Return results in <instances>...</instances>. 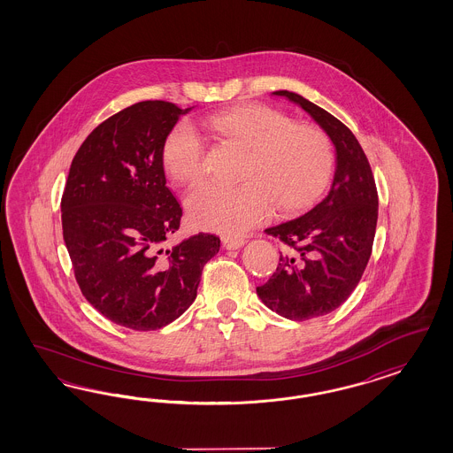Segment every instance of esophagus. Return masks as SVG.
Segmentation results:
<instances>
[{"label":"esophagus","instance_id":"1","mask_svg":"<svg viewBox=\"0 0 453 453\" xmlns=\"http://www.w3.org/2000/svg\"><path fill=\"white\" fill-rule=\"evenodd\" d=\"M246 244V239L244 237H234V235H224L222 237V246L227 250L231 249H239Z\"/></svg>","mask_w":453,"mask_h":453}]
</instances>
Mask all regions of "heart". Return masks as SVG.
Masks as SVG:
<instances>
[{
    "mask_svg": "<svg viewBox=\"0 0 453 453\" xmlns=\"http://www.w3.org/2000/svg\"><path fill=\"white\" fill-rule=\"evenodd\" d=\"M209 131L247 151L235 188L201 186L186 197L188 219L203 231L237 235L271 216L273 206L296 214L312 206L329 186L335 154L329 136L312 124L292 123L271 106L249 103L204 121ZM204 142L189 123H179L163 142V165L179 186L204 178Z\"/></svg>",
    "mask_w": 453,
    "mask_h": 453,
    "instance_id": "heart-1",
    "label": "heart"
}]
</instances>
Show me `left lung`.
<instances>
[{"label": "left lung", "mask_w": 453, "mask_h": 453, "mask_svg": "<svg viewBox=\"0 0 453 453\" xmlns=\"http://www.w3.org/2000/svg\"><path fill=\"white\" fill-rule=\"evenodd\" d=\"M273 95L299 104L335 146L329 194L301 218L265 231L288 250L257 296L279 316L309 320L335 311L357 288L371 259L379 196L369 159L345 124L301 95Z\"/></svg>", "instance_id": "1"}]
</instances>
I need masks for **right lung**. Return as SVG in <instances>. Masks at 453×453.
Instances as JSON below:
<instances>
[{
  "instance_id": "add662e5",
  "label": "right lung",
  "mask_w": 453,
  "mask_h": 453,
  "mask_svg": "<svg viewBox=\"0 0 453 453\" xmlns=\"http://www.w3.org/2000/svg\"><path fill=\"white\" fill-rule=\"evenodd\" d=\"M180 110L141 101L84 139L61 199L63 237L82 296L111 322L157 330L182 316L220 239L197 234L161 249L182 209L165 186L163 142Z\"/></svg>"
}]
</instances>
